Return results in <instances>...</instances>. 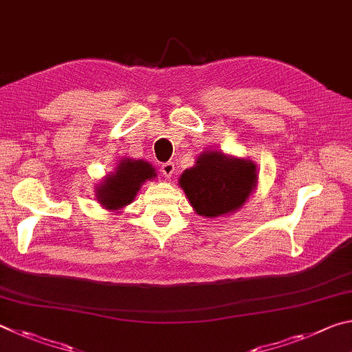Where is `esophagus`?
Here are the masks:
<instances>
[{"mask_svg":"<svg viewBox=\"0 0 352 352\" xmlns=\"http://www.w3.org/2000/svg\"><path fill=\"white\" fill-rule=\"evenodd\" d=\"M162 172H163V175H164L166 178H170L172 175L175 174V164L172 163V162L163 163V164H162Z\"/></svg>","mask_w":352,"mask_h":352,"instance_id":"obj_1","label":"esophagus"}]
</instances>
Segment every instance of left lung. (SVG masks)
Returning a JSON list of instances; mask_svg holds the SVG:
<instances>
[{
    "mask_svg": "<svg viewBox=\"0 0 352 352\" xmlns=\"http://www.w3.org/2000/svg\"><path fill=\"white\" fill-rule=\"evenodd\" d=\"M258 183L252 160L228 157L223 152L200 153L195 164L180 175L178 184L199 216L220 217L241 210Z\"/></svg>",
    "mask_w": 352,
    "mask_h": 352,
    "instance_id": "left-lung-1",
    "label": "left lung"
}]
</instances>
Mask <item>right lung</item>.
Wrapping results in <instances>:
<instances>
[{
  "mask_svg": "<svg viewBox=\"0 0 352 352\" xmlns=\"http://www.w3.org/2000/svg\"><path fill=\"white\" fill-rule=\"evenodd\" d=\"M155 177V168L144 160H121L115 172L96 186V199L105 210L121 211L135 200L142 183Z\"/></svg>",
  "mask_w": 352,
  "mask_h": 352,
  "instance_id": "right-lung-1",
  "label": "right lung"
}]
</instances>
